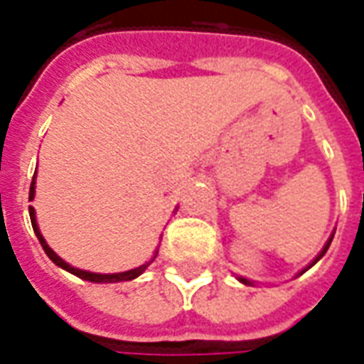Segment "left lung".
Here are the masks:
<instances>
[{"label":"left lung","instance_id":"left-lung-1","mask_svg":"<svg viewBox=\"0 0 364 364\" xmlns=\"http://www.w3.org/2000/svg\"><path fill=\"white\" fill-rule=\"evenodd\" d=\"M329 244H331V237H329V242H328V244H326V247H323V250H321V253H320V255H318V257H316V261H318V259H321V255H323V253L328 252ZM316 261H314V263H316ZM314 263H312V265H314ZM240 281L244 282V284H252V282L247 281V279H242V277H240Z\"/></svg>","mask_w":364,"mask_h":364}]
</instances>
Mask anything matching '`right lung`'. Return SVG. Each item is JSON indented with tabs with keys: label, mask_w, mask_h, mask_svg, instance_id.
<instances>
[{
	"label": "right lung",
	"mask_w": 364,
	"mask_h": 364,
	"mask_svg": "<svg viewBox=\"0 0 364 364\" xmlns=\"http://www.w3.org/2000/svg\"><path fill=\"white\" fill-rule=\"evenodd\" d=\"M33 197H35V179H33V183H31V191H28V198L33 200ZM28 214H31V222H33V230H35L36 237H38V242H41V245H43L44 253L50 257L58 267L66 269V271H70L72 274H75V277H80V279H85V281H91V282H120V281H132V279H136L138 274H142L144 271H146V267L150 265L151 261L156 259V255L151 257V261H148V263H144V265H140V267L132 269V271H127V273H114V274H101V273H90V271H82V269H75L72 267V265H68L66 261H62L56 255V253L52 252L50 247H48V244L44 242L43 234L38 232V226H36V218H35V208L33 206H28Z\"/></svg>",
	"instance_id": "add662e5"
}]
</instances>
